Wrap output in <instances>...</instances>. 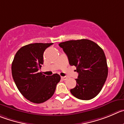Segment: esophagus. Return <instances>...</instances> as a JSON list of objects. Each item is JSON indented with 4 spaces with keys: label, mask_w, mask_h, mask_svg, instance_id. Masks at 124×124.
<instances>
[{
    "label": "esophagus",
    "mask_w": 124,
    "mask_h": 124,
    "mask_svg": "<svg viewBox=\"0 0 124 124\" xmlns=\"http://www.w3.org/2000/svg\"><path fill=\"white\" fill-rule=\"evenodd\" d=\"M61 79L63 81H65L67 79V76H61Z\"/></svg>",
    "instance_id": "esophagus-1"
}]
</instances>
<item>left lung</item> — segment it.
Returning a JSON list of instances; mask_svg holds the SVG:
<instances>
[{
    "mask_svg": "<svg viewBox=\"0 0 124 124\" xmlns=\"http://www.w3.org/2000/svg\"><path fill=\"white\" fill-rule=\"evenodd\" d=\"M69 59L70 65L78 73L76 85L70 92L80 100H89L100 93L108 73L103 49L91 40H70L59 44Z\"/></svg>",
    "mask_w": 124,
    "mask_h": 124,
    "instance_id": "1",
    "label": "left lung"
}]
</instances>
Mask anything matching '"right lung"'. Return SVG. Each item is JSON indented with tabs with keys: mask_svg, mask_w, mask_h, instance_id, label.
<instances>
[{
	"mask_svg": "<svg viewBox=\"0 0 124 124\" xmlns=\"http://www.w3.org/2000/svg\"><path fill=\"white\" fill-rule=\"evenodd\" d=\"M53 43H36L25 45L18 51L11 65L13 80L25 99L35 103L49 99L61 80L58 74L43 75L39 70L43 64V53Z\"/></svg>",
	"mask_w": 124,
	"mask_h": 124,
	"instance_id": "right-lung-1",
	"label": "right lung"
}]
</instances>
